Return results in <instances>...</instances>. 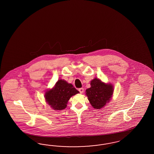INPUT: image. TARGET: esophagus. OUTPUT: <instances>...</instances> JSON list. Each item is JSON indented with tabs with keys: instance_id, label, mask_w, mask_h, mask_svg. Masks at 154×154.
<instances>
[{
	"instance_id": "34e87169",
	"label": "esophagus",
	"mask_w": 154,
	"mask_h": 154,
	"mask_svg": "<svg viewBox=\"0 0 154 154\" xmlns=\"http://www.w3.org/2000/svg\"><path fill=\"white\" fill-rule=\"evenodd\" d=\"M79 93L81 94H82L84 93V89L83 88H79Z\"/></svg>"
}]
</instances>
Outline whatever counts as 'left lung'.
Masks as SVG:
<instances>
[{
	"label": "left lung",
	"instance_id": "8db88e82",
	"mask_svg": "<svg viewBox=\"0 0 154 154\" xmlns=\"http://www.w3.org/2000/svg\"><path fill=\"white\" fill-rule=\"evenodd\" d=\"M90 85L91 87L86 90V95L93 107L100 109L112 98L113 86L111 84L104 83L97 78L91 81Z\"/></svg>",
	"mask_w": 154,
	"mask_h": 154
}]
</instances>
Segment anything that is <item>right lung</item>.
Wrapping results in <instances>:
<instances>
[{
  "label": "right lung",
  "instance_id": "obj_1",
  "mask_svg": "<svg viewBox=\"0 0 154 154\" xmlns=\"http://www.w3.org/2000/svg\"><path fill=\"white\" fill-rule=\"evenodd\" d=\"M79 91L73 85L68 84L65 80L59 79L54 87L47 90L45 98L46 102L54 110H63L66 107L68 101L72 96Z\"/></svg>",
  "mask_w": 154,
  "mask_h": 154
}]
</instances>
